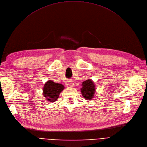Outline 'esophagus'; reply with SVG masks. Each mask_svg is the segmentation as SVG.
I'll return each instance as SVG.
<instances>
[{"label":"esophagus","mask_w":147,"mask_h":147,"mask_svg":"<svg viewBox=\"0 0 147 147\" xmlns=\"http://www.w3.org/2000/svg\"><path fill=\"white\" fill-rule=\"evenodd\" d=\"M67 83H68L67 85H68L69 87H72L74 86V82L72 81H69L67 82Z\"/></svg>","instance_id":"34e87169"}]
</instances>
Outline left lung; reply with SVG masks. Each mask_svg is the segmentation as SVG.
Here are the masks:
<instances>
[{
	"label": "left lung",
	"mask_w": 147,
	"mask_h": 147,
	"mask_svg": "<svg viewBox=\"0 0 147 147\" xmlns=\"http://www.w3.org/2000/svg\"><path fill=\"white\" fill-rule=\"evenodd\" d=\"M82 87L81 88V94L84 98L86 100H90L93 98L95 92L96 87L94 83L91 80H87L82 83Z\"/></svg>",
	"instance_id": "obj_1"
}]
</instances>
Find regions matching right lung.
Listing matches in <instances>:
<instances>
[{"instance_id":"add662e5","label":"right lung","mask_w":147,"mask_h":147,"mask_svg":"<svg viewBox=\"0 0 147 147\" xmlns=\"http://www.w3.org/2000/svg\"><path fill=\"white\" fill-rule=\"evenodd\" d=\"M65 87L61 84L54 82L52 80H49L45 82L43 88V95L49 102L56 101Z\"/></svg>"}]
</instances>
